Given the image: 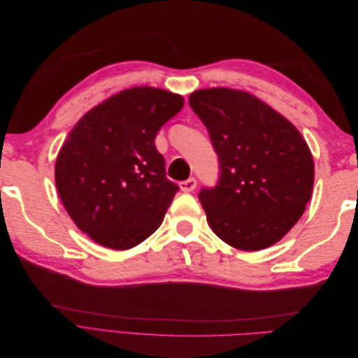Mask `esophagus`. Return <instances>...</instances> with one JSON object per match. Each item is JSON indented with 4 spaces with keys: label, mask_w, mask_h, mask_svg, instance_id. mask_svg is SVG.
Segmentation results:
<instances>
[{
    "label": "esophagus",
    "mask_w": 358,
    "mask_h": 358,
    "mask_svg": "<svg viewBox=\"0 0 358 358\" xmlns=\"http://www.w3.org/2000/svg\"><path fill=\"white\" fill-rule=\"evenodd\" d=\"M179 187H180V189L183 192H191V191L196 189V187H197V179L196 178H189L187 180H182L179 183Z\"/></svg>",
    "instance_id": "34e87169"
}]
</instances>
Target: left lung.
<instances>
[{
  "label": "left lung",
  "mask_w": 358,
  "mask_h": 358,
  "mask_svg": "<svg viewBox=\"0 0 358 358\" xmlns=\"http://www.w3.org/2000/svg\"><path fill=\"white\" fill-rule=\"evenodd\" d=\"M189 106L208 128L220 180L199 200L212 231L242 251L279 242L306 209L313 158L299 129L252 94L199 90Z\"/></svg>",
  "instance_id": "1"
}]
</instances>
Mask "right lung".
<instances>
[{"mask_svg":"<svg viewBox=\"0 0 358 358\" xmlns=\"http://www.w3.org/2000/svg\"><path fill=\"white\" fill-rule=\"evenodd\" d=\"M182 107L178 94L136 86L73 127L57 158L55 182L70 218L94 242L122 251L161 225L179 187L166 176L155 137Z\"/></svg>","mask_w":358,"mask_h":358,"instance_id":"1","label":"right lung"}]
</instances>
